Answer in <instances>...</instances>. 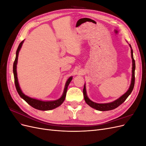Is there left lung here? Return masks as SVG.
<instances>
[{
  "mask_svg": "<svg viewBox=\"0 0 146 146\" xmlns=\"http://www.w3.org/2000/svg\"><path fill=\"white\" fill-rule=\"evenodd\" d=\"M130 47L131 48V57L132 59V70H131V83L129 90H127L125 94H123L122 96H121L120 98H118L117 99L114 100L111 102L109 103H105V104H98L96 103L91 100L89 98H88L87 94H86V85L85 84L84 85V88L83 90V96H84V99L86 102V103L90 106L92 108H94L97 110H99V111H109V110H112L118 107L119 105H121L123 102H124V101L127 99L128 97L131 94L133 90L134 85H135V61L133 58V50H132V48L131 47V45L129 44Z\"/></svg>",
  "mask_w": 146,
  "mask_h": 146,
  "instance_id": "1",
  "label": "left lung"
}]
</instances>
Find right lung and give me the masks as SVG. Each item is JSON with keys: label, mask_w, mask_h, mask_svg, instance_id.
I'll use <instances>...</instances> for the list:
<instances>
[{"label": "right lung", "mask_w": 146, "mask_h": 146, "mask_svg": "<svg viewBox=\"0 0 146 146\" xmlns=\"http://www.w3.org/2000/svg\"><path fill=\"white\" fill-rule=\"evenodd\" d=\"M24 41V40L22 41L19 44L18 47H17V49L16 53V58L14 61V63H13V74H14L15 83V86H16V88L17 92H18L19 95L20 96V97L22 99H23L26 102H27L28 104H29L30 106H32L33 108L35 109L41 110V111H47V110H51L58 107L59 106H60L63 103V102L65 100L66 92H67V90H68V85H69L70 82L72 80V76L70 77L68 79V80L66 81L63 94L61 96L60 98H59L57 100H50V101H43L41 100H38L36 99L30 98V97L27 96V95L24 94L23 92V91H22L21 88L19 86L18 79H17V70H16L19 52L22 47V46L23 44Z\"/></svg>", "instance_id": "obj_1"}]
</instances>
